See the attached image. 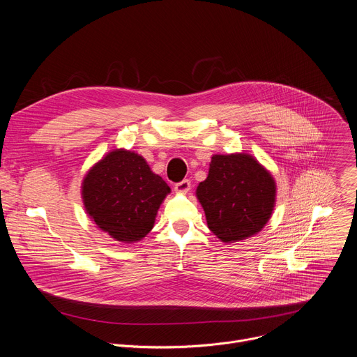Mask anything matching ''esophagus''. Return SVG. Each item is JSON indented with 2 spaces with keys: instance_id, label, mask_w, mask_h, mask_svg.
Masks as SVG:
<instances>
[{
  "instance_id": "1",
  "label": "esophagus",
  "mask_w": 357,
  "mask_h": 357,
  "mask_svg": "<svg viewBox=\"0 0 357 357\" xmlns=\"http://www.w3.org/2000/svg\"><path fill=\"white\" fill-rule=\"evenodd\" d=\"M190 189V181L189 179H183V181H181V182H178L176 185H175V190L176 192H181V193H185V192H188Z\"/></svg>"
}]
</instances>
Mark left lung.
Wrapping results in <instances>:
<instances>
[{"label":"left lung","instance_id":"obj_1","mask_svg":"<svg viewBox=\"0 0 357 357\" xmlns=\"http://www.w3.org/2000/svg\"><path fill=\"white\" fill-rule=\"evenodd\" d=\"M196 196L208 227L225 243L240 241L259 233L271 218L275 182L251 155H213Z\"/></svg>","mask_w":357,"mask_h":357}]
</instances>
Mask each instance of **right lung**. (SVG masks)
Masks as SVG:
<instances>
[{
    "mask_svg": "<svg viewBox=\"0 0 357 357\" xmlns=\"http://www.w3.org/2000/svg\"><path fill=\"white\" fill-rule=\"evenodd\" d=\"M171 192L135 152L114 149L83 179L82 196L98 229L117 241L134 243L154 227L157 212Z\"/></svg>",
    "mask_w": 357,
    "mask_h": 357,
    "instance_id": "add662e5",
    "label": "right lung"
}]
</instances>
